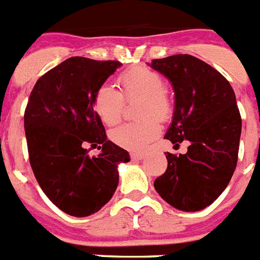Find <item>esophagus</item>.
I'll list each match as a JSON object with an SVG mask.
<instances>
[{"instance_id": "obj_1", "label": "esophagus", "mask_w": 260, "mask_h": 260, "mask_svg": "<svg viewBox=\"0 0 260 260\" xmlns=\"http://www.w3.org/2000/svg\"><path fill=\"white\" fill-rule=\"evenodd\" d=\"M145 156H146L145 153H132L130 154V158H132L133 160H142Z\"/></svg>"}]
</instances>
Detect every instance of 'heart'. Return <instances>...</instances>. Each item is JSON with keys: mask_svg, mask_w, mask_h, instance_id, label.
<instances>
[{"mask_svg": "<svg viewBox=\"0 0 260 260\" xmlns=\"http://www.w3.org/2000/svg\"><path fill=\"white\" fill-rule=\"evenodd\" d=\"M118 82L126 98L142 96L138 115L145 118L113 128L109 137L123 149H143L159 134L160 123L157 118L166 119L171 111L170 101L165 93L164 79L158 73L147 68H134L122 73L118 77ZM93 106L102 122L111 126L121 121L125 100L113 85L104 83L94 94Z\"/></svg>", "mask_w": 260, "mask_h": 260, "instance_id": "obj_1", "label": "heart"}]
</instances>
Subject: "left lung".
<instances>
[{"instance_id": "8db88e82", "label": "left lung", "mask_w": 260, "mask_h": 260, "mask_svg": "<svg viewBox=\"0 0 260 260\" xmlns=\"http://www.w3.org/2000/svg\"><path fill=\"white\" fill-rule=\"evenodd\" d=\"M150 66L173 85L175 107L165 138L186 154L167 153V169L154 182L156 192L181 211H199L227 187L238 162L242 119L230 82L197 57L177 54Z\"/></svg>"}]
</instances>
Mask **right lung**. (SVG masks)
<instances>
[{"mask_svg":"<svg viewBox=\"0 0 260 260\" xmlns=\"http://www.w3.org/2000/svg\"><path fill=\"white\" fill-rule=\"evenodd\" d=\"M121 65L68 58L30 93L23 115L30 166L42 191L69 215L100 211L117 190L118 165L130 160L126 150L107 141L93 106L96 89ZM86 143L102 144L101 153L90 157Z\"/></svg>","mask_w":260,"mask_h":260,"instance_id":"1","label":"right lung"}]
</instances>
